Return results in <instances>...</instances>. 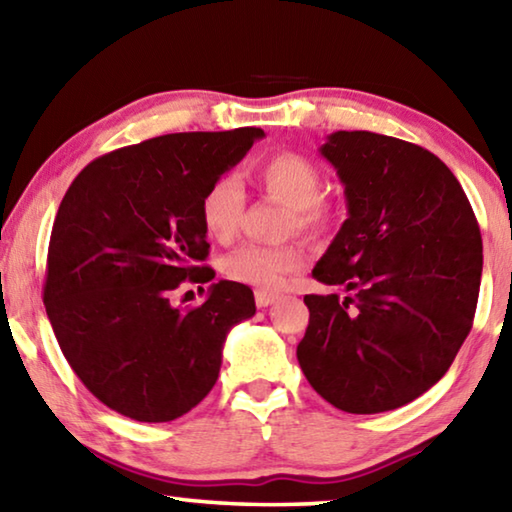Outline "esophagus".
Returning <instances> with one entry per match:
<instances>
[{"label":"esophagus","mask_w":512,"mask_h":512,"mask_svg":"<svg viewBox=\"0 0 512 512\" xmlns=\"http://www.w3.org/2000/svg\"><path fill=\"white\" fill-rule=\"evenodd\" d=\"M280 298L277 296V293H273V291H262V289H257L255 291V302H257V307H268V305H273V302Z\"/></svg>","instance_id":"obj_1"}]
</instances>
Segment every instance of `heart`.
I'll use <instances>...</instances> for the list:
<instances>
[{"label":"heart","mask_w":512,"mask_h":512,"mask_svg":"<svg viewBox=\"0 0 512 512\" xmlns=\"http://www.w3.org/2000/svg\"><path fill=\"white\" fill-rule=\"evenodd\" d=\"M257 183L268 196L289 207L287 230L318 237L332 228L334 210L320 198L323 171L318 164L298 151H280L266 158L255 171ZM246 196L235 176H219L212 180L201 196V221L221 244L235 239ZM305 266V250L298 244L257 246L246 244L232 250L223 259V275L232 282L273 291L298 268Z\"/></svg>","instance_id":"b5f03b06"}]
</instances>
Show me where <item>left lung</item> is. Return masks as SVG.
Returning a JSON list of instances; mask_svg holds the SVG:
<instances>
[{"label":"left lung","mask_w":512,"mask_h":512,"mask_svg":"<svg viewBox=\"0 0 512 512\" xmlns=\"http://www.w3.org/2000/svg\"><path fill=\"white\" fill-rule=\"evenodd\" d=\"M320 153L345 185L348 219L314 277L352 296H305L300 368L345 413L400 409L445 375L470 334L479 223L454 173L418 144L336 131Z\"/></svg>","instance_id":"obj_1"}]
</instances>
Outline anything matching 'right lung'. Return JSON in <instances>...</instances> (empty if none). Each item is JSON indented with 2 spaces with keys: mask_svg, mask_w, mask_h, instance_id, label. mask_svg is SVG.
Segmentation results:
<instances>
[{
  "mask_svg": "<svg viewBox=\"0 0 512 512\" xmlns=\"http://www.w3.org/2000/svg\"><path fill=\"white\" fill-rule=\"evenodd\" d=\"M259 137L262 128L153 137L92 160L69 185L42 300L67 363L108 409L137 422L192 411L216 384L230 327L255 314L253 291L230 280L198 307L171 296L214 280L198 205Z\"/></svg>",
  "mask_w": 512,
  "mask_h": 512,
  "instance_id": "add662e5",
  "label": "right lung"
}]
</instances>
